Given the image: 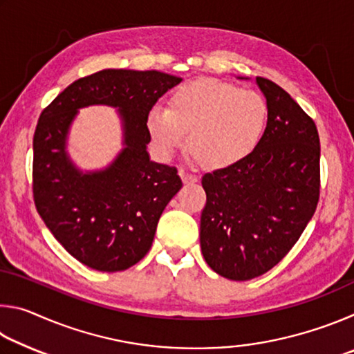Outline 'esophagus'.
Wrapping results in <instances>:
<instances>
[{"label":"esophagus","instance_id":"esophagus-1","mask_svg":"<svg viewBox=\"0 0 354 354\" xmlns=\"http://www.w3.org/2000/svg\"><path fill=\"white\" fill-rule=\"evenodd\" d=\"M179 176H181V179H183V181H184L185 184H190V183H196V181H198V178H196V175H194V173H190V171L184 170V169L179 170Z\"/></svg>","mask_w":354,"mask_h":354}]
</instances>
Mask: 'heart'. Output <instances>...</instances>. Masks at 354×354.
Returning a JSON list of instances; mask_svg holds the SVG:
<instances>
[{
    "label": "heart",
    "instance_id": "1",
    "mask_svg": "<svg viewBox=\"0 0 354 354\" xmlns=\"http://www.w3.org/2000/svg\"><path fill=\"white\" fill-rule=\"evenodd\" d=\"M262 95L214 77L189 81L171 95L169 109L148 112L147 129L156 151L171 158L187 143L211 170H230L254 154L267 128Z\"/></svg>",
    "mask_w": 354,
    "mask_h": 354
}]
</instances>
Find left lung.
Masks as SVG:
<instances>
[{
  "label": "left lung",
  "mask_w": 354,
  "mask_h": 354,
  "mask_svg": "<svg viewBox=\"0 0 354 354\" xmlns=\"http://www.w3.org/2000/svg\"><path fill=\"white\" fill-rule=\"evenodd\" d=\"M256 84L268 107L261 145L241 165L201 179L207 196L201 253L215 273L232 281L261 277L289 253L313 218L320 192L313 118L278 84L266 77Z\"/></svg>",
  "instance_id": "left-lung-1"
}]
</instances>
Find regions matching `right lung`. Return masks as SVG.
<instances>
[{"mask_svg": "<svg viewBox=\"0 0 354 354\" xmlns=\"http://www.w3.org/2000/svg\"><path fill=\"white\" fill-rule=\"evenodd\" d=\"M181 82L162 71L101 70L81 77L41 112L32 149L34 201L51 234L98 272L133 267L151 248L165 206L183 187L175 167L149 159L147 117ZM109 105L122 124V149L103 169L82 171L68 153L84 106Z\"/></svg>", "mask_w": 354, "mask_h": 354, "instance_id": "1", "label": "right lung"}]
</instances>
